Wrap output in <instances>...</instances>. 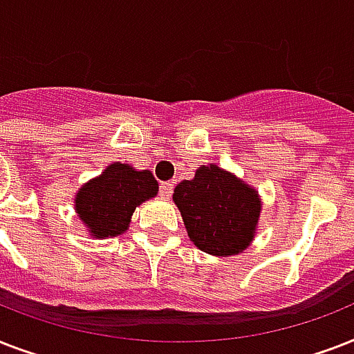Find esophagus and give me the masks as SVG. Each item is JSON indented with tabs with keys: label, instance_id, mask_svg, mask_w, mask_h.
I'll list each match as a JSON object with an SVG mask.
<instances>
[{
	"label": "esophagus",
	"instance_id": "34e87169",
	"mask_svg": "<svg viewBox=\"0 0 354 354\" xmlns=\"http://www.w3.org/2000/svg\"><path fill=\"white\" fill-rule=\"evenodd\" d=\"M174 191V182H161L160 183V194L163 198H169Z\"/></svg>",
	"mask_w": 354,
	"mask_h": 354
}]
</instances>
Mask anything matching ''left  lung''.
<instances>
[{"label":"left lung","mask_w":354,"mask_h":354,"mask_svg":"<svg viewBox=\"0 0 354 354\" xmlns=\"http://www.w3.org/2000/svg\"><path fill=\"white\" fill-rule=\"evenodd\" d=\"M189 239L202 252L227 257L244 252L261 215L257 191L218 165H200L172 194Z\"/></svg>","instance_id":"left-lung-1"}]
</instances>
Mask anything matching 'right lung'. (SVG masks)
Masks as SVG:
<instances>
[{"label":"right lung","mask_w":354,"mask_h":354,"mask_svg":"<svg viewBox=\"0 0 354 354\" xmlns=\"http://www.w3.org/2000/svg\"><path fill=\"white\" fill-rule=\"evenodd\" d=\"M156 194L158 182L152 172L115 161L79 189L75 211L93 239L118 236L128 230L136 207Z\"/></svg>","instance_id":"obj_1"}]
</instances>
